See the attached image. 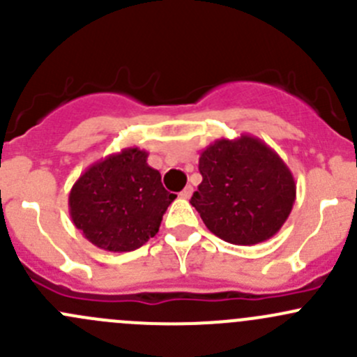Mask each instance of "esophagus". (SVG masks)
Returning <instances> with one entry per match:
<instances>
[{
    "instance_id": "1",
    "label": "esophagus",
    "mask_w": 357,
    "mask_h": 357,
    "mask_svg": "<svg viewBox=\"0 0 357 357\" xmlns=\"http://www.w3.org/2000/svg\"><path fill=\"white\" fill-rule=\"evenodd\" d=\"M192 190H194L192 187H190V185H187L185 189H183L182 192H180V197H183V199H189V197L192 196Z\"/></svg>"
}]
</instances>
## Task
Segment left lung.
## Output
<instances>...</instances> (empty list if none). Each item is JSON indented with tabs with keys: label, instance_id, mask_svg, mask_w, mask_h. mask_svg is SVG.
Wrapping results in <instances>:
<instances>
[{
	"label": "left lung",
	"instance_id": "obj_1",
	"mask_svg": "<svg viewBox=\"0 0 357 357\" xmlns=\"http://www.w3.org/2000/svg\"><path fill=\"white\" fill-rule=\"evenodd\" d=\"M203 182L190 204L224 241L252 246L273 238L291 213L297 185L280 154L243 133L218 139L199 156Z\"/></svg>",
	"mask_w": 357,
	"mask_h": 357
}]
</instances>
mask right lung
Masks as SVG:
<instances>
[{
    "label": "right lung",
    "mask_w": 357,
    "mask_h": 357,
    "mask_svg": "<svg viewBox=\"0 0 357 357\" xmlns=\"http://www.w3.org/2000/svg\"><path fill=\"white\" fill-rule=\"evenodd\" d=\"M147 151L126 147L81 174L69 192L74 225L97 248L132 252L160 231L163 213L175 199L147 165Z\"/></svg>",
    "instance_id": "add662e5"
}]
</instances>
